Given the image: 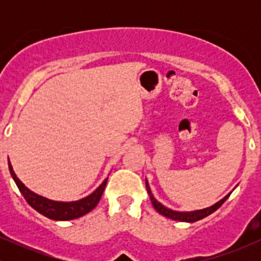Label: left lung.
Wrapping results in <instances>:
<instances>
[{
  "label": "left lung",
  "mask_w": 261,
  "mask_h": 261,
  "mask_svg": "<svg viewBox=\"0 0 261 261\" xmlns=\"http://www.w3.org/2000/svg\"><path fill=\"white\" fill-rule=\"evenodd\" d=\"M146 188H147V191L149 194V199H151L152 205H153L155 211H157L158 214L163 215L164 217L170 218V220H174V221H180V222H196V221L207 217L208 215L212 214V212L216 211L218 207H221V206H222V203L226 201V200L228 199L230 195V194L226 195L222 200H220V201L215 203V205H212L211 207L199 210V211H193V212H178V211H173V210L164 207L162 203H160L157 200L154 199L153 195H152V193H151V189H149V187H148L147 180H146Z\"/></svg>",
  "instance_id": "left-lung-1"
}]
</instances>
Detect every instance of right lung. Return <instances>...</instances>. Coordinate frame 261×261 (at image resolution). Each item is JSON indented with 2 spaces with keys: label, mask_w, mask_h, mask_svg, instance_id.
<instances>
[{
  "label": "right lung",
  "mask_w": 261,
  "mask_h": 261,
  "mask_svg": "<svg viewBox=\"0 0 261 261\" xmlns=\"http://www.w3.org/2000/svg\"><path fill=\"white\" fill-rule=\"evenodd\" d=\"M8 168H10L12 178H13V180L16 181L20 194L24 196L25 201L28 202L29 205L35 210V211H38L39 214H41L45 217L50 218V220H55V221L74 220V218L85 216L86 214L91 212L92 210L98 205V202H99L108 181V178H107L106 180L101 182L99 187L97 188V190H95L94 193H92L91 195L85 197V199H81L79 201H72V202H60V201H53V200H49L46 199V197H43L38 195V194L33 193V191L29 190V189L17 178V175L14 174L13 168H12L10 162H8Z\"/></svg>",
  "instance_id": "right-lung-1"
}]
</instances>
